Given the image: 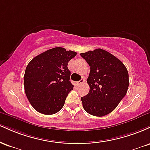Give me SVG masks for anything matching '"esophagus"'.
Returning <instances> with one entry per match:
<instances>
[{"mask_svg": "<svg viewBox=\"0 0 150 150\" xmlns=\"http://www.w3.org/2000/svg\"><path fill=\"white\" fill-rule=\"evenodd\" d=\"M84 82V80L83 79H81V80L80 81H77V82H76V85H81V84H82Z\"/></svg>", "mask_w": 150, "mask_h": 150, "instance_id": "esophagus-1", "label": "esophagus"}]
</instances>
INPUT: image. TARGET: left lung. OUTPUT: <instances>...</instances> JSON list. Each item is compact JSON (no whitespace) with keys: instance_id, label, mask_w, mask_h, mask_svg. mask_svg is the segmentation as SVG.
<instances>
[{"instance_id":"obj_1","label":"left lung","mask_w":150,"mask_h":150,"mask_svg":"<svg viewBox=\"0 0 150 150\" xmlns=\"http://www.w3.org/2000/svg\"><path fill=\"white\" fill-rule=\"evenodd\" d=\"M90 66L87 78L89 92L81 97L84 109L94 116L112 112L126 94L128 72L116 56L104 49L80 53Z\"/></svg>"}]
</instances>
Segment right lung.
Instances as JSON below:
<instances>
[{
    "label": "right lung",
    "instance_id": "add662e5",
    "mask_svg": "<svg viewBox=\"0 0 150 150\" xmlns=\"http://www.w3.org/2000/svg\"><path fill=\"white\" fill-rule=\"evenodd\" d=\"M77 53L62 47L47 50L34 57L26 68V96L38 112L52 115L64 106L74 86L70 82L68 64Z\"/></svg>",
    "mask_w": 150,
    "mask_h": 150
}]
</instances>
